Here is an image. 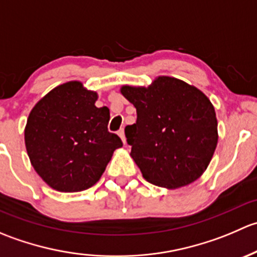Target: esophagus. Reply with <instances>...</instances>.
Here are the masks:
<instances>
[{"mask_svg": "<svg viewBox=\"0 0 257 257\" xmlns=\"http://www.w3.org/2000/svg\"><path fill=\"white\" fill-rule=\"evenodd\" d=\"M118 136L120 137V139H121V142H123L124 144H125V134H124V129H119L118 131Z\"/></svg>", "mask_w": 257, "mask_h": 257, "instance_id": "obj_1", "label": "esophagus"}]
</instances>
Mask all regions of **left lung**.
<instances>
[{"mask_svg":"<svg viewBox=\"0 0 257 257\" xmlns=\"http://www.w3.org/2000/svg\"><path fill=\"white\" fill-rule=\"evenodd\" d=\"M137 121L125 126L131 157L143 178L177 189L200 178L217 144V120L210 99L194 85L160 76L149 87L123 85Z\"/></svg>","mask_w":257,"mask_h":257,"instance_id":"8db88e82","label":"left lung"}]
</instances>
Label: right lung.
<instances>
[{
	"label": "right lung",
	"instance_id": "1",
	"mask_svg": "<svg viewBox=\"0 0 257 257\" xmlns=\"http://www.w3.org/2000/svg\"><path fill=\"white\" fill-rule=\"evenodd\" d=\"M97 92L78 80L63 83L33 107L25 128L31 164L52 189L77 193L94 185L114 150L123 147L108 132L109 109L97 108Z\"/></svg>",
	"mask_w": 257,
	"mask_h": 257
}]
</instances>
